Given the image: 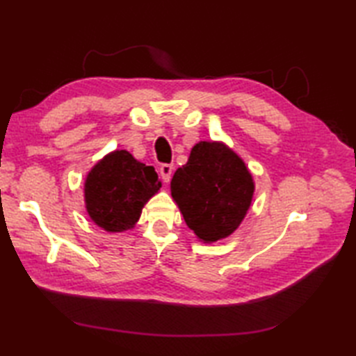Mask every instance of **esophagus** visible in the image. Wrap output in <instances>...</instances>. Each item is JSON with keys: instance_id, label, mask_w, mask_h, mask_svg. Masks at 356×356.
Returning a JSON list of instances; mask_svg holds the SVG:
<instances>
[{"instance_id": "34e87169", "label": "esophagus", "mask_w": 356, "mask_h": 356, "mask_svg": "<svg viewBox=\"0 0 356 356\" xmlns=\"http://www.w3.org/2000/svg\"><path fill=\"white\" fill-rule=\"evenodd\" d=\"M172 170H174V166L171 163H162L161 168H159V171H161V177L165 184H168L171 180Z\"/></svg>"}]
</instances>
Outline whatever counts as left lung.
Returning <instances> with one entry per match:
<instances>
[{"label": "left lung", "instance_id": "1", "mask_svg": "<svg viewBox=\"0 0 356 356\" xmlns=\"http://www.w3.org/2000/svg\"><path fill=\"white\" fill-rule=\"evenodd\" d=\"M254 188L245 162L222 142L195 143L171 180V195L188 228L205 243L238 228L251 207Z\"/></svg>", "mask_w": 356, "mask_h": 356}]
</instances>
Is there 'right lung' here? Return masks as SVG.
I'll return each instance as SVG.
<instances>
[{"label":"right lung","instance_id":"right-lung-1","mask_svg":"<svg viewBox=\"0 0 356 356\" xmlns=\"http://www.w3.org/2000/svg\"><path fill=\"white\" fill-rule=\"evenodd\" d=\"M153 166H147L125 149H116L97 162L84 184L90 218L107 232L131 229L142 208L161 190Z\"/></svg>","mask_w":356,"mask_h":356}]
</instances>
